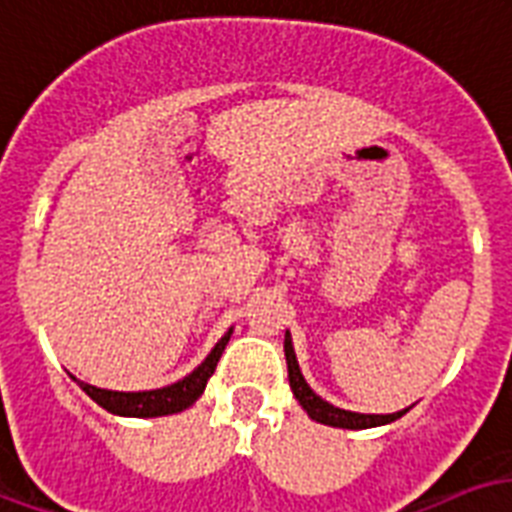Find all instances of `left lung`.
Masks as SVG:
<instances>
[{
	"label": "left lung",
	"mask_w": 512,
	"mask_h": 512,
	"mask_svg": "<svg viewBox=\"0 0 512 512\" xmlns=\"http://www.w3.org/2000/svg\"><path fill=\"white\" fill-rule=\"evenodd\" d=\"M283 351H286V364H288V383H291V391L294 397L299 399V405L305 407V413L318 424L326 426H340V429H372V426H383L397 421L410 410H399V413H388V416H367V413H351V410H343V407L329 405L326 399H321L315 394L313 388L307 386V380L302 378V370H299L297 353H294V345H291V334L286 332V343H283Z\"/></svg>",
	"instance_id": "1"
}]
</instances>
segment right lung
<instances>
[{
	"instance_id": "1",
	"label": "right lung",
	"mask_w": 512,
	"mask_h": 512,
	"mask_svg": "<svg viewBox=\"0 0 512 512\" xmlns=\"http://www.w3.org/2000/svg\"><path fill=\"white\" fill-rule=\"evenodd\" d=\"M229 337H232V329L215 343V348L210 351L202 364H199L197 370L186 375L178 383H172V386L164 388H153V391H107V388H96L91 383H83L78 380V386L86 391L88 397L94 399L96 405L105 407L107 413H115V416H132V418H156V416H172V413H180V410H186L202 397V391H205L207 380L215 372V364L221 359V353H224L226 343H229Z\"/></svg>"
}]
</instances>
